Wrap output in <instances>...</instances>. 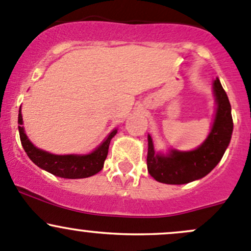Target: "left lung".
Instances as JSON below:
<instances>
[{"label": "left lung", "instance_id": "1", "mask_svg": "<svg viewBox=\"0 0 251 251\" xmlns=\"http://www.w3.org/2000/svg\"><path fill=\"white\" fill-rule=\"evenodd\" d=\"M217 102L216 116L211 132L199 148L192 151H173L170 155L155 154L153 141L148 136V173L158 182L183 184L206 176L224 156L233 131L231 104L219 78L214 82Z\"/></svg>", "mask_w": 251, "mask_h": 251}]
</instances>
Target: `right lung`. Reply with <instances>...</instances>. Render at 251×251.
Segmentation results:
<instances>
[{"instance_id": "1", "label": "right lung", "mask_w": 251, "mask_h": 251, "mask_svg": "<svg viewBox=\"0 0 251 251\" xmlns=\"http://www.w3.org/2000/svg\"><path fill=\"white\" fill-rule=\"evenodd\" d=\"M18 124L19 125L23 124L20 109L18 115ZM116 132H118L116 130L111 131L104 142L95 151L87 155H54L32 146L25 135L24 128L19 126L20 142L30 160L36 164L39 168L63 178H86L100 173L108 155L111 138L116 135Z\"/></svg>"}]
</instances>
